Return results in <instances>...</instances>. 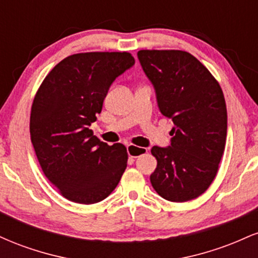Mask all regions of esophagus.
<instances>
[{"instance_id":"1","label":"esophagus","mask_w":258,"mask_h":258,"mask_svg":"<svg viewBox=\"0 0 258 258\" xmlns=\"http://www.w3.org/2000/svg\"><path fill=\"white\" fill-rule=\"evenodd\" d=\"M127 153H128V155L132 156V158H138V156L147 153V148L136 147L133 146V144H128V146H127Z\"/></svg>"}]
</instances>
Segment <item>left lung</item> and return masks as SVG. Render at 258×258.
<instances>
[{
	"label": "left lung",
	"mask_w": 258,
	"mask_h": 258,
	"mask_svg": "<svg viewBox=\"0 0 258 258\" xmlns=\"http://www.w3.org/2000/svg\"><path fill=\"white\" fill-rule=\"evenodd\" d=\"M155 90L159 110L173 121L171 144L152 148L158 166L153 188L172 203L195 199L217 174L227 138V106L221 86L184 51L137 53Z\"/></svg>",
	"instance_id": "8db88e82"
}]
</instances>
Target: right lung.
<instances>
[{
	"label": "right lung",
	"instance_id": "add662e5",
	"mask_svg": "<svg viewBox=\"0 0 258 258\" xmlns=\"http://www.w3.org/2000/svg\"><path fill=\"white\" fill-rule=\"evenodd\" d=\"M135 65L127 52L67 57L51 70L31 106L30 135L44 176L78 204L104 200L127 166L125 146H108L90 130L112 82Z\"/></svg>",
	"mask_w": 258,
	"mask_h": 258
}]
</instances>
